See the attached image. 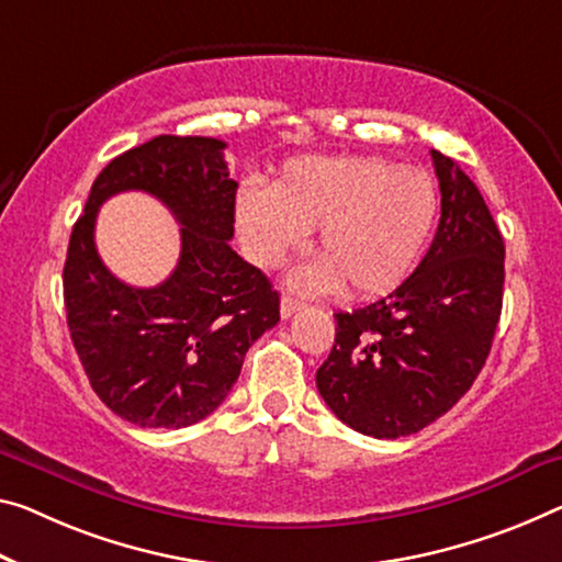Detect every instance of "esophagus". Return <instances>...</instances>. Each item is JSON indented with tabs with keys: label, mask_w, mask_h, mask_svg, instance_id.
Listing matches in <instances>:
<instances>
[{
	"label": "esophagus",
	"mask_w": 562,
	"mask_h": 562,
	"mask_svg": "<svg viewBox=\"0 0 562 562\" xmlns=\"http://www.w3.org/2000/svg\"><path fill=\"white\" fill-rule=\"evenodd\" d=\"M301 308H304V304H301V301L291 299V296H283V299H281V316H283V318H291V316L296 314V311H301Z\"/></svg>",
	"instance_id": "1"
}]
</instances>
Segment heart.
<instances>
[{"instance_id": "obj_1", "label": "heart", "mask_w": 562, "mask_h": 562, "mask_svg": "<svg viewBox=\"0 0 562 562\" xmlns=\"http://www.w3.org/2000/svg\"><path fill=\"white\" fill-rule=\"evenodd\" d=\"M439 213L429 172L384 158H304L271 191L236 195V226L254 263L273 269L316 228L318 261L293 276L304 291L382 296L417 266Z\"/></svg>"}]
</instances>
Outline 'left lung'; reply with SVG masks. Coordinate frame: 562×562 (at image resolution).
Listing matches in <instances>:
<instances>
[{"label": "left lung", "mask_w": 562, "mask_h": 562, "mask_svg": "<svg viewBox=\"0 0 562 562\" xmlns=\"http://www.w3.org/2000/svg\"><path fill=\"white\" fill-rule=\"evenodd\" d=\"M442 215L427 256L390 296L339 311L316 386L344 425L376 439L425 429L470 390L503 311L505 244L485 198L431 150Z\"/></svg>", "instance_id": "1"}]
</instances>
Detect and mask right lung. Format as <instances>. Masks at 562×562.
I'll use <instances>...</instances> for the list:
<instances>
[{"mask_svg": "<svg viewBox=\"0 0 562 562\" xmlns=\"http://www.w3.org/2000/svg\"><path fill=\"white\" fill-rule=\"evenodd\" d=\"M215 137L158 135L110 160L77 218L63 273L67 326L94 394L137 427H191L226 400L246 351L279 324V291L233 238L236 180ZM143 190L184 226L177 271L127 288L93 248L108 196Z\"/></svg>", "mask_w": 562, "mask_h": 562, "instance_id": "1", "label": "right lung"}]
</instances>
